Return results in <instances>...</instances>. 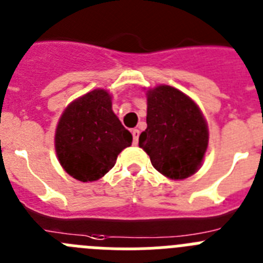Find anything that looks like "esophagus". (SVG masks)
<instances>
[{"label": "esophagus", "instance_id": "esophagus-1", "mask_svg": "<svg viewBox=\"0 0 263 263\" xmlns=\"http://www.w3.org/2000/svg\"><path fill=\"white\" fill-rule=\"evenodd\" d=\"M139 135H140V131H139V129H132V136H134V144L139 143Z\"/></svg>", "mask_w": 263, "mask_h": 263}]
</instances>
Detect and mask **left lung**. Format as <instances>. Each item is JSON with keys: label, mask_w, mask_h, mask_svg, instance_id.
Instances as JSON below:
<instances>
[{"label": "left lung", "mask_w": 263, "mask_h": 263, "mask_svg": "<svg viewBox=\"0 0 263 263\" xmlns=\"http://www.w3.org/2000/svg\"><path fill=\"white\" fill-rule=\"evenodd\" d=\"M139 145L153 167L170 179L193 176L208 146V127L200 108L178 89L160 85L146 91V129Z\"/></svg>", "instance_id": "1"}]
</instances>
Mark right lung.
Here are the masks:
<instances>
[{"mask_svg": "<svg viewBox=\"0 0 263 263\" xmlns=\"http://www.w3.org/2000/svg\"><path fill=\"white\" fill-rule=\"evenodd\" d=\"M131 144V132L114 114L111 96L103 89L73 101L56 127L55 149L60 165L81 182L102 178Z\"/></svg>", "mask_w": 263, "mask_h": 263, "instance_id": "obj_1", "label": "right lung"}]
</instances>
